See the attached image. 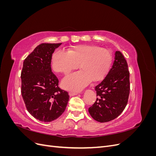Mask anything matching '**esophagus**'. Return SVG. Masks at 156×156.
Segmentation results:
<instances>
[{"label": "esophagus", "mask_w": 156, "mask_h": 156, "mask_svg": "<svg viewBox=\"0 0 156 156\" xmlns=\"http://www.w3.org/2000/svg\"><path fill=\"white\" fill-rule=\"evenodd\" d=\"M78 94L77 92H73V91H71L69 92V95L70 96H75V95H77V94Z\"/></svg>", "instance_id": "1"}]
</instances>
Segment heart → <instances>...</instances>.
<instances>
[{
  "label": "heart",
  "mask_w": 156,
  "mask_h": 156,
  "mask_svg": "<svg viewBox=\"0 0 156 156\" xmlns=\"http://www.w3.org/2000/svg\"><path fill=\"white\" fill-rule=\"evenodd\" d=\"M112 55L110 51L94 45H80L68 52L54 51L51 66L55 72L67 74L79 67L81 70L66 76L62 81L63 88L80 90L90 83L104 78L110 69Z\"/></svg>",
  "instance_id": "heart-1"
}]
</instances>
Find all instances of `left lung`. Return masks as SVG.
Here are the masks:
<instances>
[{
	"instance_id": "8db88e82",
	"label": "left lung",
	"mask_w": 156,
	"mask_h": 156,
	"mask_svg": "<svg viewBox=\"0 0 156 156\" xmlns=\"http://www.w3.org/2000/svg\"><path fill=\"white\" fill-rule=\"evenodd\" d=\"M95 90L98 98L88 108L94 120L100 122H109L124 110L129 95V72L120 51L115 52L112 68Z\"/></svg>"
}]
</instances>
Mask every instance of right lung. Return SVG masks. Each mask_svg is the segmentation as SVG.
Masks as SVG:
<instances>
[{"mask_svg": "<svg viewBox=\"0 0 156 156\" xmlns=\"http://www.w3.org/2000/svg\"><path fill=\"white\" fill-rule=\"evenodd\" d=\"M60 44H41L27 56L21 73V92L27 111L35 119L51 122L66 108L69 96L58 87L52 72V55Z\"/></svg>", "mask_w": 156, "mask_h": 156, "instance_id": "right-lung-1", "label": "right lung"}]
</instances>
